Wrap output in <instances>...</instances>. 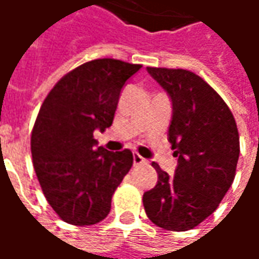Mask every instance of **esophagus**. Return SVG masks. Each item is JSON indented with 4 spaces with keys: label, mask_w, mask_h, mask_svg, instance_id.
Returning a JSON list of instances; mask_svg holds the SVG:
<instances>
[{
    "label": "esophagus",
    "mask_w": 259,
    "mask_h": 259,
    "mask_svg": "<svg viewBox=\"0 0 259 259\" xmlns=\"http://www.w3.org/2000/svg\"><path fill=\"white\" fill-rule=\"evenodd\" d=\"M142 163H145V159L141 156L140 153L134 152V165L137 166V165H142Z\"/></svg>",
    "instance_id": "34e87169"
}]
</instances>
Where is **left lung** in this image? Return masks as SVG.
<instances>
[{"label": "left lung", "mask_w": 259, "mask_h": 259, "mask_svg": "<svg viewBox=\"0 0 259 259\" xmlns=\"http://www.w3.org/2000/svg\"><path fill=\"white\" fill-rule=\"evenodd\" d=\"M172 101L167 140L178 158L175 176L158 163V183L144 193L149 220L169 231H186L213 214L233 185L240 156L237 124L224 100L183 69L147 67Z\"/></svg>", "instance_id": "8db88e82"}]
</instances>
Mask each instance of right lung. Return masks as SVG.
Returning <instances> with one entry per match:
<instances>
[{"label":"right lung","instance_id":"right-lung-1","mask_svg":"<svg viewBox=\"0 0 259 259\" xmlns=\"http://www.w3.org/2000/svg\"><path fill=\"white\" fill-rule=\"evenodd\" d=\"M141 67L92 60L63 76L45 99L32 130V159L46 200L63 222L92 226L110 213L134 156L99 147L93 134L111 126L122 87Z\"/></svg>","mask_w":259,"mask_h":259}]
</instances>
